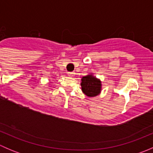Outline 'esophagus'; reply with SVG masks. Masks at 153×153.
<instances>
[{
	"label": "esophagus",
	"mask_w": 153,
	"mask_h": 153,
	"mask_svg": "<svg viewBox=\"0 0 153 153\" xmlns=\"http://www.w3.org/2000/svg\"><path fill=\"white\" fill-rule=\"evenodd\" d=\"M67 74L69 75V76H70V77H73L74 75H75V72H68Z\"/></svg>",
	"instance_id": "1"
}]
</instances>
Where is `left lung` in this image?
Wrapping results in <instances>:
<instances>
[{
  "label": "left lung",
  "instance_id": "obj_1",
  "mask_svg": "<svg viewBox=\"0 0 153 153\" xmlns=\"http://www.w3.org/2000/svg\"><path fill=\"white\" fill-rule=\"evenodd\" d=\"M81 86L83 92L87 96H96L101 92V81L92 75H88L83 77Z\"/></svg>",
  "mask_w": 153,
  "mask_h": 153
}]
</instances>
